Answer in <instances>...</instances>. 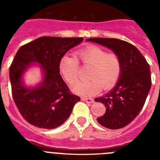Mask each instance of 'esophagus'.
I'll return each instance as SVG.
<instances>
[{
  "mask_svg": "<svg viewBox=\"0 0 160 160\" xmlns=\"http://www.w3.org/2000/svg\"><path fill=\"white\" fill-rule=\"evenodd\" d=\"M82 100L87 103H93L94 102V100L93 98H82Z\"/></svg>",
  "mask_w": 160,
  "mask_h": 160,
  "instance_id": "obj_1",
  "label": "esophagus"
}]
</instances>
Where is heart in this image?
I'll list each match as a JSON object with an SVG mask.
<instances>
[{
	"label": "heart",
	"mask_w": 160,
	"mask_h": 160,
	"mask_svg": "<svg viewBox=\"0 0 160 160\" xmlns=\"http://www.w3.org/2000/svg\"><path fill=\"white\" fill-rule=\"evenodd\" d=\"M78 58L83 65L91 66L89 81H78L72 87L74 93L82 96H93L100 92L102 87L109 89L118 80L122 63L118 55L107 53L98 46H88L78 52ZM79 62L76 57L65 55L59 62L61 75L69 84L76 82L78 76Z\"/></svg>",
	"instance_id": "b5f03b06"
}]
</instances>
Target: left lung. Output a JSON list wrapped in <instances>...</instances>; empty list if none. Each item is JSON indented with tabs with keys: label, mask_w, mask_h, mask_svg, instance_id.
Instances as JSON below:
<instances>
[{
	"label": "left lung",
	"mask_w": 160,
	"mask_h": 160,
	"mask_svg": "<svg viewBox=\"0 0 160 160\" xmlns=\"http://www.w3.org/2000/svg\"><path fill=\"white\" fill-rule=\"evenodd\" d=\"M118 55L122 71L115 86L105 95L96 98L102 102L106 112L97 118L108 129H119L131 123L143 107L152 87L151 70L145 58L135 46L116 38H88Z\"/></svg>",
	"instance_id": "left-lung-1"
}]
</instances>
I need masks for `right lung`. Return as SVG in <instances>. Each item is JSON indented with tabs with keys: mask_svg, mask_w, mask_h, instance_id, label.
<instances>
[{
	"mask_svg": "<svg viewBox=\"0 0 160 160\" xmlns=\"http://www.w3.org/2000/svg\"><path fill=\"white\" fill-rule=\"evenodd\" d=\"M83 38L41 37L18 49L9 68L12 94L18 111L29 123L54 129L64 123L80 98L70 92L59 71L61 58ZM38 66L42 81L28 86L23 76L29 68Z\"/></svg>",
	"mask_w": 160,
	"mask_h": 160,
	"instance_id": "add662e5",
	"label": "right lung"
}]
</instances>
